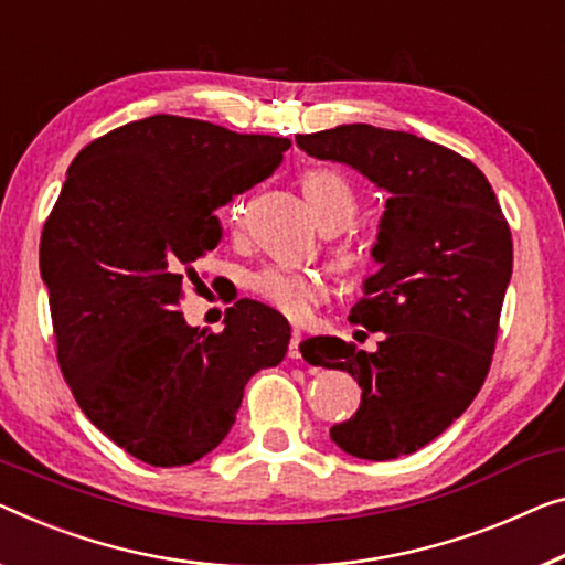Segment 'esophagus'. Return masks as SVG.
Wrapping results in <instances>:
<instances>
[{
    "mask_svg": "<svg viewBox=\"0 0 565 565\" xmlns=\"http://www.w3.org/2000/svg\"><path fill=\"white\" fill-rule=\"evenodd\" d=\"M299 344H301V332L294 330V332H291V342H289V358H291V360H299V358H301Z\"/></svg>",
    "mask_w": 565,
    "mask_h": 565,
    "instance_id": "34e87169",
    "label": "esophagus"
}]
</instances>
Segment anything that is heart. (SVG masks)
<instances>
[{
    "instance_id": "b5f03b06",
    "label": "heart",
    "mask_w": 565,
    "mask_h": 565,
    "mask_svg": "<svg viewBox=\"0 0 565 565\" xmlns=\"http://www.w3.org/2000/svg\"><path fill=\"white\" fill-rule=\"evenodd\" d=\"M301 182H305V192L311 207H315L319 223L327 231L348 228L358 213L355 192H352L350 182L337 170H330V167H315V170L305 172ZM241 215L243 205L241 202H233L228 207V217L233 223H238ZM360 264H363V250L348 246L340 248V254H337L340 271H355ZM248 289L260 301H266L268 307H274L276 311H281V315L291 319H305L319 299V284L315 276L286 266L260 268V271H256L248 279Z\"/></svg>"
}]
</instances>
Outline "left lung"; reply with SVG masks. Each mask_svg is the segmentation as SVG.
<instances>
[{
    "instance_id": "8db88e82",
    "label": "left lung",
    "mask_w": 565,
    "mask_h": 565,
    "mask_svg": "<svg viewBox=\"0 0 565 565\" xmlns=\"http://www.w3.org/2000/svg\"><path fill=\"white\" fill-rule=\"evenodd\" d=\"M297 145L388 192L370 250L381 268L350 311L352 324L383 332L377 350L340 337H309L299 350L363 388L332 441L358 459H398L444 434L482 388L512 276L510 225L469 159L416 134L342 124Z\"/></svg>"
}]
</instances>
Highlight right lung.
Wrapping results in <instances>:
<instances>
[{"mask_svg": "<svg viewBox=\"0 0 565 565\" xmlns=\"http://www.w3.org/2000/svg\"><path fill=\"white\" fill-rule=\"evenodd\" d=\"M289 139L157 114L78 151L40 238L57 360L98 431L151 467H184L235 424L243 388L279 365L291 327L241 299L223 332L184 322L215 210L266 180Z\"/></svg>", "mask_w": 565, "mask_h": 565, "instance_id": "add662e5", "label": "right lung"}]
</instances>
